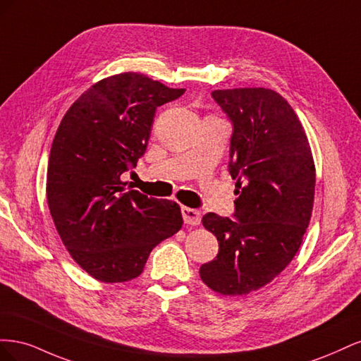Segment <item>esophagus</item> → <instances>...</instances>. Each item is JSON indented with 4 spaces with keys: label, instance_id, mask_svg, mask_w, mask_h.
<instances>
[{
    "label": "esophagus",
    "instance_id": "esophagus-1",
    "mask_svg": "<svg viewBox=\"0 0 361 361\" xmlns=\"http://www.w3.org/2000/svg\"><path fill=\"white\" fill-rule=\"evenodd\" d=\"M182 216H183V221L190 226H199L202 221L200 211L191 209V207H187V206L182 207Z\"/></svg>",
    "mask_w": 361,
    "mask_h": 361
}]
</instances>
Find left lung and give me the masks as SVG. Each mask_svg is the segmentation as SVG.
<instances>
[{
    "mask_svg": "<svg viewBox=\"0 0 361 361\" xmlns=\"http://www.w3.org/2000/svg\"><path fill=\"white\" fill-rule=\"evenodd\" d=\"M212 97L233 125L228 173L238 199L235 220L202 218L220 250L200 277L236 297L268 285L297 255L313 209L314 162L301 122L277 92L247 87Z\"/></svg>",
    "mask_w": 361,
    "mask_h": 361,
    "instance_id": "obj_1",
    "label": "left lung"
}]
</instances>
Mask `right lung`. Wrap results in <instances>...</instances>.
<instances>
[{
    "label": "right lung",
    "instance_id": "right-lung-1",
    "mask_svg": "<svg viewBox=\"0 0 361 361\" xmlns=\"http://www.w3.org/2000/svg\"><path fill=\"white\" fill-rule=\"evenodd\" d=\"M137 72L108 76L84 92L54 137L47 199L72 259L105 283L138 277L150 251L180 231V207L122 180L145 155L157 108L178 99Z\"/></svg>",
    "mask_w": 361,
    "mask_h": 361
}]
</instances>
